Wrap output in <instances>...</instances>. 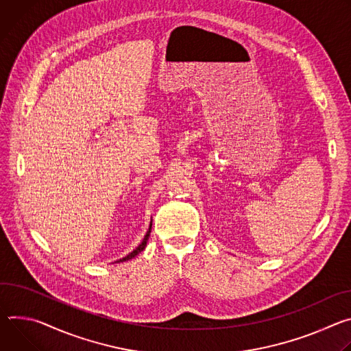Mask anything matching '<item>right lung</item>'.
Segmentation results:
<instances>
[{"label": "right lung", "instance_id": "right-lung-1", "mask_svg": "<svg viewBox=\"0 0 351 351\" xmlns=\"http://www.w3.org/2000/svg\"><path fill=\"white\" fill-rule=\"evenodd\" d=\"M150 230H152V221H150V226H149V230H147V232H146V236L143 237V240H142V243L131 252V254H128L127 256H124V258H121V259H119L117 262H124V261H130V259H132L134 256H136L139 252H142L143 250H145V247H146V243H147V240H149V236H150Z\"/></svg>", "mask_w": 351, "mask_h": 351}]
</instances>
